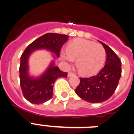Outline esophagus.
Returning a JSON list of instances; mask_svg holds the SVG:
<instances>
[{"instance_id":"1","label":"esophagus","mask_w":134,"mask_h":134,"mask_svg":"<svg viewBox=\"0 0 134 134\" xmlns=\"http://www.w3.org/2000/svg\"><path fill=\"white\" fill-rule=\"evenodd\" d=\"M74 74H73L72 72H70L68 73V77H70V76H74Z\"/></svg>"}]
</instances>
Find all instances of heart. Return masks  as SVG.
<instances>
[{"label":"heart","instance_id":"obj_1","mask_svg":"<svg viewBox=\"0 0 134 134\" xmlns=\"http://www.w3.org/2000/svg\"><path fill=\"white\" fill-rule=\"evenodd\" d=\"M61 58L66 64L76 60V66L84 75H92L101 68L105 60V50L102 45L89 40L79 39L69 43L66 50L62 51Z\"/></svg>","mask_w":134,"mask_h":134}]
</instances>
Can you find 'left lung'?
<instances>
[{
  "mask_svg": "<svg viewBox=\"0 0 134 134\" xmlns=\"http://www.w3.org/2000/svg\"><path fill=\"white\" fill-rule=\"evenodd\" d=\"M99 41L107 54L105 66L96 76L80 78V85L74 91L80 99L91 103H100L108 100L118 87L121 76L119 57L108 46Z\"/></svg>",
  "mask_w": 134,
  "mask_h": 134,
  "instance_id": "obj_1",
  "label": "left lung"
}]
</instances>
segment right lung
Masks as SVG:
<instances>
[{"mask_svg": "<svg viewBox=\"0 0 134 134\" xmlns=\"http://www.w3.org/2000/svg\"><path fill=\"white\" fill-rule=\"evenodd\" d=\"M68 36L62 34L49 33L42 35L27 46L21 56L19 74L20 85L24 97L33 104H42L52 98L53 86L57 79L67 77L55 66V60L59 58L61 48L68 41ZM40 49L49 51L53 55L52 60L46 70L40 76L34 77L29 73V59L34 51Z\"/></svg>", "mask_w": 134, "mask_h": 134, "instance_id": "add662e5", "label": "right lung"}]
</instances>
